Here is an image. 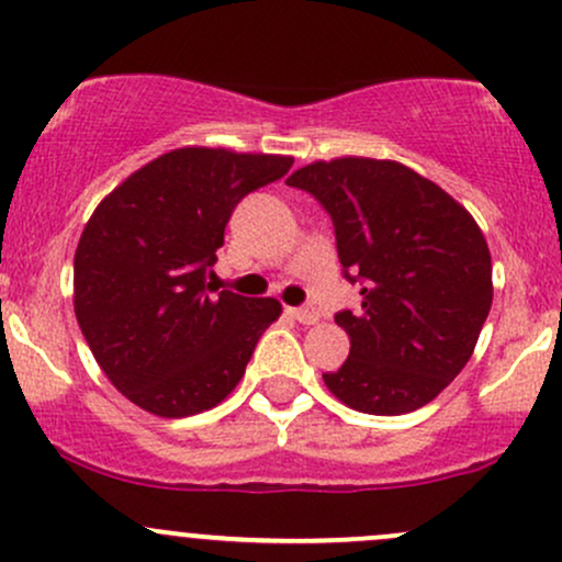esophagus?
Returning <instances> with one entry per match:
<instances>
[{"instance_id":"34e87169","label":"esophagus","mask_w":562,"mask_h":562,"mask_svg":"<svg viewBox=\"0 0 562 562\" xmlns=\"http://www.w3.org/2000/svg\"><path fill=\"white\" fill-rule=\"evenodd\" d=\"M291 312L293 319H299L301 325H314L319 323V312L314 306H299V310H288Z\"/></svg>"}]
</instances>
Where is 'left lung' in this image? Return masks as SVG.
Returning <instances> with one entry per match:
<instances>
[{"instance_id":"1","label":"left lung","mask_w":562,"mask_h":562,"mask_svg":"<svg viewBox=\"0 0 562 562\" xmlns=\"http://www.w3.org/2000/svg\"><path fill=\"white\" fill-rule=\"evenodd\" d=\"M336 226L362 310L338 312L349 357L323 373L333 397L373 416L431 403L470 362L491 312V250L464 205L394 159L338 157L288 178Z\"/></svg>"}]
</instances>
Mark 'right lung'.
Wrapping results in <instances>:
<instances>
[{"label":"right lung","mask_w":562,"mask_h":562,"mask_svg":"<svg viewBox=\"0 0 562 562\" xmlns=\"http://www.w3.org/2000/svg\"><path fill=\"white\" fill-rule=\"evenodd\" d=\"M293 157L183 146L98 202L74 252V314L106 379L162 418L211 411L245 375L277 299L211 293L207 271L239 200Z\"/></svg>","instance_id":"add662e5"}]
</instances>
